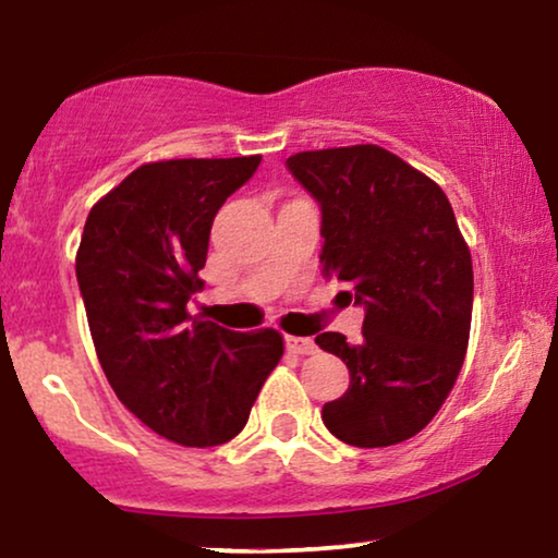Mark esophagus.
<instances>
[{"label": "esophagus", "mask_w": 558, "mask_h": 558, "mask_svg": "<svg viewBox=\"0 0 558 558\" xmlns=\"http://www.w3.org/2000/svg\"><path fill=\"white\" fill-rule=\"evenodd\" d=\"M286 347H288V352H293V354H314L316 352L314 339H308V337H286Z\"/></svg>", "instance_id": "34e87169"}]
</instances>
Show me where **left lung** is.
Listing matches in <instances>:
<instances>
[{"instance_id": "obj_1", "label": "left lung", "mask_w": 558, "mask_h": 558, "mask_svg": "<svg viewBox=\"0 0 558 558\" xmlns=\"http://www.w3.org/2000/svg\"><path fill=\"white\" fill-rule=\"evenodd\" d=\"M322 206V272L365 306L362 339L324 331L349 390L324 405L339 441L392 447L430 423L464 365L472 255L439 185L377 145L295 153L286 160Z\"/></svg>"}]
</instances>
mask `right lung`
<instances>
[{"label":"right lung","mask_w":558,"mask_h":558,"mask_svg":"<svg viewBox=\"0 0 558 558\" xmlns=\"http://www.w3.org/2000/svg\"><path fill=\"white\" fill-rule=\"evenodd\" d=\"M247 158L145 162L92 206L76 278L104 375L130 413L181 447H219L250 418L283 356L275 329L191 316L221 204L259 166Z\"/></svg>","instance_id":"obj_1"}]
</instances>
